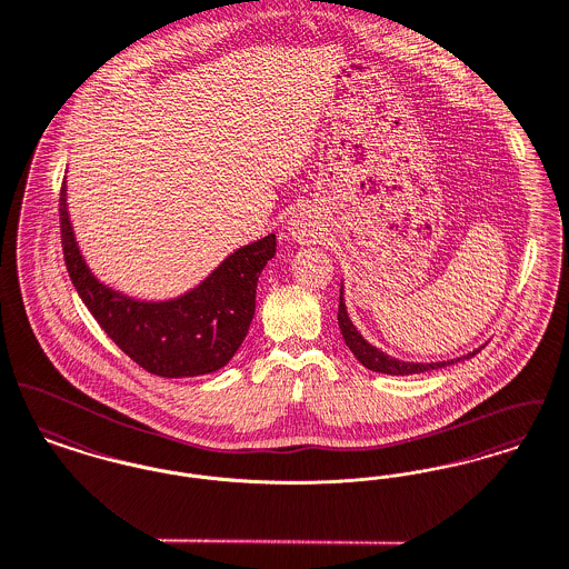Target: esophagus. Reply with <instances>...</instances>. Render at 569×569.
<instances>
[{"instance_id":"34e87169","label":"esophagus","mask_w":569,"mask_h":569,"mask_svg":"<svg viewBox=\"0 0 569 569\" xmlns=\"http://www.w3.org/2000/svg\"><path fill=\"white\" fill-rule=\"evenodd\" d=\"M287 231L299 243H312L319 238V224L308 211H298L287 220Z\"/></svg>"}]
</instances>
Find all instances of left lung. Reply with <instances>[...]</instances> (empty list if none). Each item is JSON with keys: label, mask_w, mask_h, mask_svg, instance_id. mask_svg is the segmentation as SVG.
Wrapping results in <instances>:
<instances>
[{"label": "left lung", "mask_w": 569, "mask_h": 569, "mask_svg": "<svg viewBox=\"0 0 569 569\" xmlns=\"http://www.w3.org/2000/svg\"><path fill=\"white\" fill-rule=\"evenodd\" d=\"M338 326L342 331V338L347 342V347L353 351V356L359 359V363H363L368 370L372 372H383V375H393V377H407V375H419L426 370H437V368H446L451 363H458L462 359L473 358L479 353V349L460 356V358L446 359V361H402V359L391 358L388 353H383L381 349H377L375 345H370L359 329L353 326V321L349 319L347 312V303H345V284L340 282V303H338Z\"/></svg>", "instance_id": "8db88e82"}]
</instances>
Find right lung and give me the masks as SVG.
Returning <instances> with one entry per match:
<instances>
[{
	"label": "right lung",
	"mask_w": 569,
	"mask_h": 569,
	"mask_svg": "<svg viewBox=\"0 0 569 569\" xmlns=\"http://www.w3.org/2000/svg\"><path fill=\"white\" fill-rule=\"evenodd\" d=\"M61 246L70 280L93 319L130 359L151 375L201 377L227 366L250 329L257 282L276 252L270 233L233 250L199 284L178 298L141 299L102 282L91 271L60 197Z\"/></svg>",
	"instance_id": "right-lung-1"
}]
</instances>
